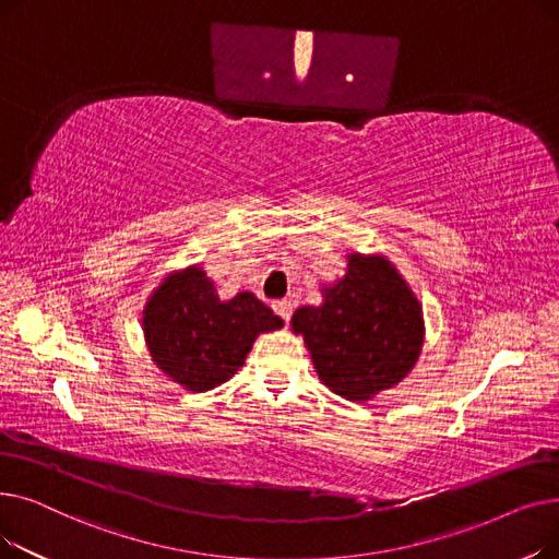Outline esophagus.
I'll use <instances>...</instances> for the list:
<instances>
[{
    "label": "esophagus",
    "mask_w": 559,
    "mask_h": 559,
    "mask_svg": "<svg viewBox=\"0 0 559 559\" xmlns=\"http://www.w3.org/2000/svg\"><path fill=\"white\" fill-rule=\"evenodd\" d=\"M274 312L283 319V321H289V317H292V301H287V299H281V301H274Z\"/></svg>",
    "instance_id": "1"
}]
</instances>
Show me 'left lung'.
Instances as JSON below:
<instances>
[{
	"label": "left lung",
	"instance_id": "obj_1",
	"mask_svg": "<svg viewBox=\"0 0 559 559\" xmlns=\"http://www.w3.org/2000/svg\"><path fill=\"white\" fill-rule=\"evenodd\" d=\"M321 292L324 304L292 317L321 383L346 401H369L401 383L421 354L424 312L394 264L350 253L344 278Z\"/></svg>",
	"mask_w": 559,
	"mask_h": 559
}]
</instances>
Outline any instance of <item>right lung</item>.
<instances>
[{"mask_svg":"<svg viewBox=\"0 0 559 559\" xmlns=\"http://www.w3.org/2000/svg\"><path fill=\"white\" fill-rule=\"evenodd\" d=\"M144 340L156 367L190 392H209L245 365L260 333L283 326L251 292L219 301L199 264L171 272L142 312Z\"/></svg>","mask_w":559,"mask_h":559,"instance_id":"add662e5","label":"right lung"}]
</instances>
